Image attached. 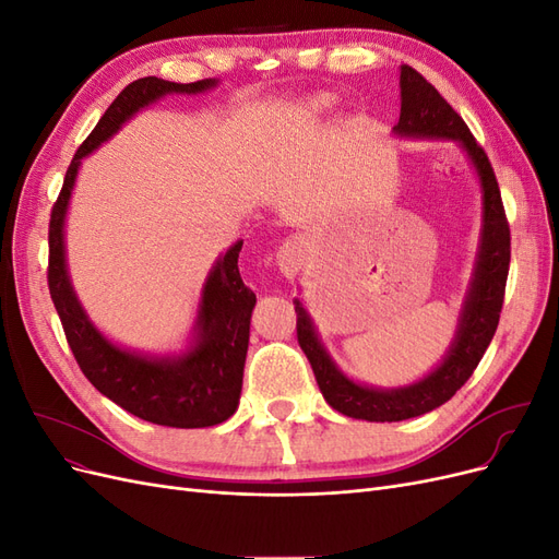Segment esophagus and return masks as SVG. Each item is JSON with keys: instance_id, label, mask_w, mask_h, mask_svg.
<instances>
[{"instance_id": "1", "label": "esophagus", "mask_w": 559, "mask_h": 559, "mask_svg": "<svg viewBox=\"0 0 559 559\" xmlns=\"http://www.w3.org/2000/svg\"><path fill=\"white\" fill-rule=\"evenodd\" d=\"M306 261H308V245L300 238L286 240L277 249V265L286 277H296L302 270V265H306Z\"/></svg>"}]
</instances>
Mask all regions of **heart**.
<instances>
[{
	"label": "heart",
	"instance_id": "obj_1",
	"mask_svg": "<svg viewBox=\"0 0 559 559\" xmlns=\"http://www.w3.org/2000/svg\"><path fill=\"white\" fill-rule=\"evenodd\" d=\"M333 105H335L333 95H312L308 99H302L298 107V114L302 118H317L321 114H326L329 109H333Z\"/></svg>",
	"mask_w": 559,
	"mask_h": 559
}]
</instances>
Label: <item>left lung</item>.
I'll return each instance as SVG.
<instances>
[{"instance_id":"8db88e82","label":"left lung","mask_w":559,"mask_h":559,"mask_svg":"<svg viewBox=\"0 0 559 559\" xmlns=\"http://www.w3.org/2000/svg\"><path fill=\"white\" fill-rule=\"evenodd\" d=\"M401 116L394 126L399 138L413 140H452L460 144L471 165L476 167L483 191V230L478 261L464 308L460 312L454 341L429 376L399 386L376 389L349 380L333 364L326 347L321 345L308 310L296 298L298 345L314 370L317 384L333 411L366 421H401L431 413L450 401L456 389L473 376L487 345L492 343L499 326V314L506 294V277L511 263V228L506 222L503 202L492 165L483 146L473 138L462 116L441 97L431 83L408 64H401Z\"/></svg>"}]
</instances>
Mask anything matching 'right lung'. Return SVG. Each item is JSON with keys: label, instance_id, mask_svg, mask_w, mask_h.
I'll return each mask as SVG.
<instances>
[{"label": "right lung", "instance_id": "right-lung-1", "mask_svg": "<svg viewBox=\"0 0 559 559\" xmlns=\"http://www.w3.org/2000/svg\"><path fill=\"white\" fill-rule=\"evenodd\" d=\"M214 86V79L175 83L144 76L132 81L118 93L86 142L79 146L67 167L62 191L48 224V292L83 376L99 394L130 415L175 429L222 425L238 411L249 347V319L257 306V296L245 286L238 267L242 240L235 242L210 270L200 294L191 347L179 357H146L107 341L81 308L67 275L64 216L81 158L93 154L134 114L156 99L173 93L193 95Z\"/></svg>", "mask_w": 559, "mask_h": 559}]
</instances>
